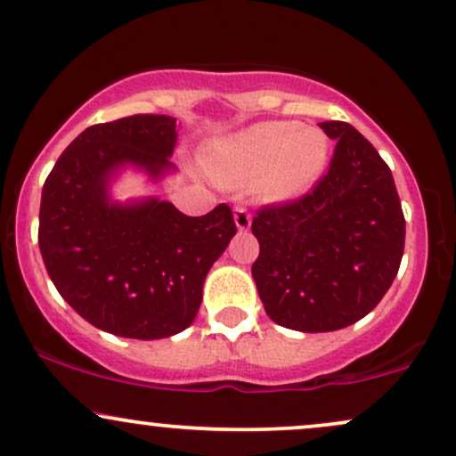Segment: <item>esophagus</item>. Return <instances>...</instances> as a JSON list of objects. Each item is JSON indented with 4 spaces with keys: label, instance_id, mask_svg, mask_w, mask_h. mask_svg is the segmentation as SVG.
Returning <instances> with one entry per match:
<instances>
[{
    "label": "esophagus",
    "instance_id": "esophagus-1",
    "mask_svg": "<svg viewBox=\"0 0 456 456\" xmlns=\"http://www.w3.org/2000/svg\"><path fill=\"white\" fill-rule=\"evenodd\" d=\"M233 218H235V224H238L240 232H248L250 223H252V216H250V212L246 210V208H242V206L235 208Z\"/></svg>",
    "mask_w": 456,
    "mask_h": 456
}]
</instances>
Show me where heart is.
<instances>
[{
	"label": "heart",
	"instance_id": "obj_1",
	"mask_svg": "<svg viewBox=\"0 0 456 456\" xmlns=\"http://www.w3.org/2000/svg\"><path fill=\"white\" fill-rule=\"evenodd\" d=\"M206 161L221 184L252 186L259 200L281 204L314 189L327 167L329 140L321 129L272 120L223 140Z\"/></svg>",
	"mask_w": 456,
	"mask_h": 456
}]
</instances>
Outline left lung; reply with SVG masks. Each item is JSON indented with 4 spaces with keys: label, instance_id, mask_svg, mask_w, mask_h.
Here are the masks:
<instances>
[{
    "label": "left lung",
    "instance_id": "left-lung-1",
    "mask_svg": "<svg viewBox=\"0 0 456 456\" xmlns=\"http://www.w3.org/2000/svg\"><path fill=\"white\" fill-rule=\"evenodd\" d=\"M321 129L338 140L329 172L308 195L252 218L261 246L252 278L267 316L304 333L370 314L397 276L405 242L402 201L376 148L342 120Z\"/></svg>",
    "mask_w": 456,
    "mask_h": 456
}]
</instances>
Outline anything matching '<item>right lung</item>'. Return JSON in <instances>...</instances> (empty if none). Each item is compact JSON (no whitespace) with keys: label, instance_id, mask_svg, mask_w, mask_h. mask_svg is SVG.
Listing matches in <instances>:
<instances>
[{"label":"right lung","instance_id":"obj_1","mask_svg":"<svg viewBox=\"0 0 456 456\" xmlns=\"http://www.w3.org/2000/svg\"><path fill=\"white\" fill-rule=\"evenodd\" d=\"M175 140V118L166 114L93 125L44 183L37 244L48 276L85 321L114 336L161 339L184 331L208 272L238 232L227 204L186 216L157 197L110 200V180L125 166L152 180L172 172Z\"/></svg>","mask_w":456,"mask_h":456}]
</instances>
